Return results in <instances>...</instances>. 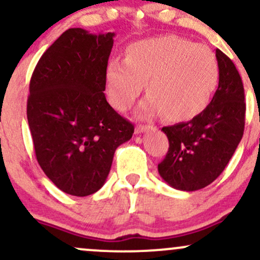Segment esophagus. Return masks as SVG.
<instances>
[{"label":"esophagus","mask_w":260,"mask_h":260,"mask_svg":"<svg viewBox=\"0 0 260 260\" xmlns=\"http://www.w3.org/2000/svg\"><path fill=\"white\" fill-rule=\"evenodd\" d=\"M151 126H149V124H138V126L136 127V133H143V132H147V131L151 129Z\"/></svg>","instance_id":"esophagus-1"}]
</instances>
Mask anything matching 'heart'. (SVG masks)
I'll list each match as a JSON object with an SVG mask.
<instances>
[{"mask_svg":"<svg viewBox=\"0 0 260 260\" xmlns=\"http://www.w3.org/2000/svg\"><path fill=\"white\" fill-rule=\"evenodd\" d=\"M219 82V64L210 49L187 39H145L129 45L126 58H113L106 68L110 103L120 111L133 105L145 83L149 96L142 110L182 122L199 115Z\"/></svg>","mask_w":260,"mask_h":260,"instance_id":"heart-1","label":"heart"}]
</instances>
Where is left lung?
I'll list each match as a JSON object with an SVG mask.
<instances>
[{"instance_id":"obj_1","label":"left lung","mask_w":260,"mask_h":260,"mask_svg":"<svg viewBox=\"0 0 260 260\" xmlns=\"http://www.w3.org/2000/svg\"><path fill=\"white\" fill-rule=\"evenodd\" d=\"M219 86L210 104L188 122L162 127L169 151L157 165L162 180L180 190L202 189L225 170L244 131V89L234 62L216 49Z\"/></svg>"}]
</instances>
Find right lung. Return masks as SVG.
Here are the masks:
<instances>
[{
    "label": "right lung",
    "instance_id": "obj_1",
    "mask_svg": "<svg viewBox=\"0 0 260 260\" xmlns=\"http://www.w3.org/2000/svg\"><path fill=\"white\" fill-rule=\"evenodd\" d=\"M113 37L68 29L44 52L30 79L26 116L37 160L71 196L98 192L116 149L134 132L104 94Z\"/></svg>",
    "mask_w": 260,
    "mask_h": 260
}]
</instances>
